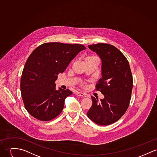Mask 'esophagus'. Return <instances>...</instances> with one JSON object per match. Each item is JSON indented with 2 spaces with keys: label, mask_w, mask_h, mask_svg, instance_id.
I'll use <instances>...</instances> for the list:
<instances>
[{
  "label": "esophagus",
  "mask_w": 157,
  "mask_h": 157,
  "mask_svg": "<svg viewBox=\"0 0 157 157\" xmlns=\"http://www.w3.org/2000/svg\"><path fill=\"white\" fill-rule=\"evenodd\" d=\"M76 94L77 96L81 97H84L86 96L84 93H81V92H77L76 93Z\"/></svg>",
  "instance_id": "34e87169"
}]
</instances>
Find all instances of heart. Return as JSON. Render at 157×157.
I'll list each match as a JSON object with an SVG mask.
<instances>
[{"label": "heart", "mask_w": 157, "mask_h": 157, "mask_svg": "<svg viewBox=\"0 0 157 157\" xmlns=\"http://www.w3.org/2000/svg\"><path fill=\"white\" fill-rule=\"evenodd\" d=\"M92 57H88L86 59H88V58H92Z\"/></svg>", "instance_id": "heart-1"}]
</instances>
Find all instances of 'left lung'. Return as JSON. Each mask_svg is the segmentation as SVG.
I'll return each mask as SVG.
<instances>
[{"mask_svg":"<svg viewBox=\"0 0 157 157\" xmlns=\"http://www.w3.org/2000/svg\"><path fill=\"white\" fill-rule=\"evenodd\" d=\"M101 60V78L96 84L97 90L104 95L93 101L86 115L100 125H108L120 120L128 108L133 88V77L128 61L121 51L107 44L88 46Z\"/></svg>","mask_w":157,"mask_h":157,"instance_id":"8db88e82","label":"left lung"}]
</instances>
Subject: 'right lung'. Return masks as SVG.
Wrapping results in <instances>:
<instances>
[{
  "label": "right lung",
  "mask_w": 157,
  "mask_h": 157,
  "mask_svg": "<svg viewBox=\"0 0 157 157\" xmlns=\"http://www.w3.org/2000/svg\"><path fill=\"white\" fill-rule=\"evenodd\" d=\"M80 44L45 43L37 47L24 65L20 82L25 108L34 118L48 121L57 117L64 106L69 90H56L57 75L65 71L81 51Z\"/></svg>",
  "instance_id": "right-lung-1"
}]
</instances>
